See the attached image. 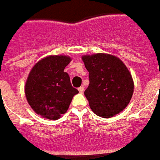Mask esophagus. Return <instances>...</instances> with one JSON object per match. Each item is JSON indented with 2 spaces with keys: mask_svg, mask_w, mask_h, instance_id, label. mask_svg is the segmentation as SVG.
Segmentation results:
<instances>
[{
  "mask_svg": "<svg viewBox=\"0 0 160 160\" xmlns=\"http://www.w3.org/2000/svg\"><path fill=\"white\" fill-rule=\"evenodd\" d=\"M78 90H79V92H80V93H83V92H84V86L80 87V88H79V89H78Z\"/></svg>",
  "mask_w": 160,
  "mask_h": 160,
  "instance_id": "esophagus-1",
  "label": "esophagus"
}]
</instances>
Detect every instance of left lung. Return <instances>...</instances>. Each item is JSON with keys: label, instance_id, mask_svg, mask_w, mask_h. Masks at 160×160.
Returning <instances> with one entry per match:
<instances>
[{"label": "left lung", "instance_id": "obj_1", "mask_svg": "<svg viewBox=\"0 0 160 160\" xmlns=\"http://www.w3.org/2000/svg\"><path fill=\"white\" fill-rule=\"evenodd\" d=\"M82 60L89 72V85L84 91L94 114L111 118L125 109L132 98V75L119 58L108 53L84 55Z\"/></svg>", "mask_w": 160, "mask_h": 160}]
</instances>
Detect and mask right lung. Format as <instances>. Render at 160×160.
I'll list each match as a JSON object with an SVG mask.
<instances>
[{"label": "right lung", "mask_w": 160, "mask_h": 160, "mask_svg": "<svg viewBox=\"0 0 160 160\" xmlns=\"http://www.w3.org/2000/svg\"><path fill=\"white\" fill-rule=\"evenodd\" d=\"M71 61L69 56L50 55L32 68L24 88L28 104L37 115L58 119L68 110L73 97L79 92L64 72Z\"/></svg>", "instance_id": "obj_1"}]
</instances>
